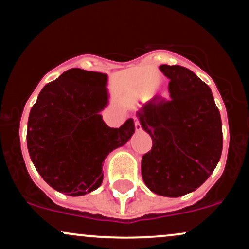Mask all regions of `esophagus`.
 I'll return each mask as SVG.
<instances>
[{"label":"esophagus","mask_w":249,"mask_h":249,"mask_svg":"<svg viewBox=\"0 0 249 249\" xmlns=\"http://www.w3.org/2000/svg\"><path fill=\"white\" fill-rule=\"evenodd\" d=\"M135 129H136V131H137V132L142 131V126H141V124H139L138 120H137V122H135Z\"/></svg>","instance_id":"1"}]
</instances>
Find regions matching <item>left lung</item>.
I'll return each instance as SVG.
<instances>
[{"instance_id":"left-lung-1","label":"left lung","mask_w":249,"mask_h":249,"mask_svg":"<svg viewBox=\"0 0 249 249\" xmlns=\"http://www.w3.org/2000/svg\"><path fill=\"white\" fill-rule=\"evenodd\" d=\"M169 79L170 100H150L137 112L151 136L142 158L143 181L152 193L179 197L201 187L222 152V123L212 89L182 66H160Z\"/></svg>"}]
</instances>
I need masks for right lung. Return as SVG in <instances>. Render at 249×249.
Returning <instances> with one entry per match:
<instances>
[{
	"label": "right lung",
	"instance_id": "obj_1",
	"mask_svg": "<svg viewBox=\"0 0 249 249\" xmlns=\"http://www.w3.org/2000/svg\"><path fill=\"white\" fill-rule=\"evenodd\" d=\"M105 73L72 68L41 89L32 107L27 147L53 189L83 196L102 185L104 160L135 133L133 119L108 127L100 114L110 103Z\"/></svg>",
	"mask_w": 249,
	"mask_h": 249
}]
</instances>
